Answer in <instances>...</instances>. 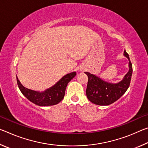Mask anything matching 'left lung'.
<instances>
[{"instance_id":"obj_1","label":"left lung","mask_w":148,"mask_h":148,"mask_svg":"<svg viewBox=\"0 0 148 148\" xmlns=\"http://www.w3.org/2000/svg\"><path fill=\"white\" fill-rule=\"evenodd\" d=\"M124 56L129 59V70L121 82L111 84L101 79L98 76L86 72L88 76L86 95L92 103L101 106H107L117 101L128 89L132 73V66L126 51Z\"/></svg>"}]
</instances>
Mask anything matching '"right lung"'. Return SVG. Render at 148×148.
Here are the masks:
<instances>
[{
	"label": "right lung",
	"mask_w": 148,
	"mask_h": 148,
	"mask_svg": "<svg viewBox=\"0 0 148 148\" xmlns=\"http://www.w3.org/2000/svg\"><path fill=\"white\" fill-rule=\"evenodd\" d=\"M76 75V72L66 74L53 86L43 92L26 88L21 84L17 76L16 78L20 91L27 99L38 106H47L56 105L63 99L67 85Z\"/></svg>",
	"instance_id": "obj_1"
}]
</instances>
